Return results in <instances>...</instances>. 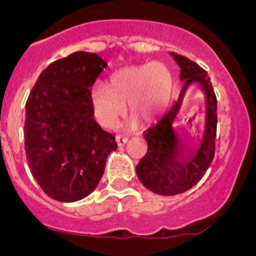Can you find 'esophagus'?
<instances>
[{
    "mask_svg": "<svg viewBox=\"0 0 256 256\" xmlns=\"http://www.w3.org/2000/svg\"><path fill=\"white\" fill-rule=\"evenodd\" d=\"M116 144H118L119 146H125L126 143H128V137H124V136H116Z\"/></svg>",
    "mask_w": 256,
    "mask_h": 256,
    "instance_id": "esophagus-1",
    "label": "esophagus"
}]
</instances>
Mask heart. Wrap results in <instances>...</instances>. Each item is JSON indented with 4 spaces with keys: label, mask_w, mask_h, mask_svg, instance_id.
Here are the masks:
<instances>
[{
    "label": "heart",
    "mask_w": 256,
    "mask_h": 256,
    "mask_svg": "<svg viewBox=\"0 0 256 256\" xmlns=\"http://www.w3.org/2000/svg\"><path fill=\"white\" fill-rule=\"evenodd\" d=\"M171 92V72L166 64L154 61L119 70L112 74L108 86L95 83L90 102L96 119L106 128L116 126L124 116L125 104L134 118L152 124L165 113Z\"/></svg>",
    "instance_id": "1"
}]
</instances>
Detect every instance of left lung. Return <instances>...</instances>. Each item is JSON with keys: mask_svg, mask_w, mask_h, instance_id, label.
<instances>
[{"mask_svg": "<svg viewBox=\"0 0 256 256\" xmlns=\"http://www.w3.org/2000/svg\"><path fill=\"white\" fill-rule=\"evenodd\" d=\"M171 56L180 68L179 79L183 82V86L171 110L146 131L144 138L148 152L136 166L140 183L162 196L185 192L198 183L213 160L216 134V98L207 72L188 58L174 52H171ZM192 86H198L205 98L202 130L189 122L196 133L202 132V136L198 138L185 135L187 132L182 126L178 129L174 125L187 90Z\"/></svg>", "mask_w": 256, "mask_h": 256, "instance_id": "1", "label": "left lung"}]
</instances>
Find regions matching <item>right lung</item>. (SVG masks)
Returning <instances> with one entry per match:
<instances>
[{
	"label": "right lung",
	"instance_id": "add662e5",
	"mask_svg": "<svg viewBox=\"0 0 256 256\" xmlns=\"http://www.w3.org/2000/svg\"><path fill=\"white\" fill-rule=\"evenodd\" d=\"M107 67L77 52L40 73L26 102L25 150L30 171L49 198L76 202L96 189L116 137L95 122L90 88Z\"/></svg>",
	"mask_w": 256,
	"mask_h": 256
}]
</instances>
